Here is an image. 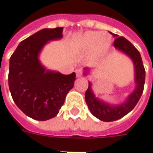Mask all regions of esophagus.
Wrapping results in <instances>:
<instances>
[{
  "label": "esophagus",
  "mask_w": 153,
  "mask_h": 153,
  "mask_svg": "<svg viewBox=\"0 0 153 153\" xmlns=\"http://www.w3.org/2000/svg\"><path fill=\"white\" fill-rule=\"evenodd\" d=\"M76 76H77V77L82 76V70H80V69H76Z\"/></svg>",
  "instance_id": "1"
}]
</instances>
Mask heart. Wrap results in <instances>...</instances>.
Segmentation results:
<instances>
[{
	"label": "heart",
	"mask_w": 153,
	"mask_h": 153,
	"mask_svg": "<svg viewBox=\"0 0 153 153\" xmlns=\"http://www.w3.org/2000/svg\"><path fill=\"white\" fill-rule=\"evenodd\" d=\"M111 45V38L107 33L87 31L71 45L72 51L78 54L88 53V61L96 63L105 55Z\"/></svg>",
	"instance_id": "b5f03b06"
}]
</instances>
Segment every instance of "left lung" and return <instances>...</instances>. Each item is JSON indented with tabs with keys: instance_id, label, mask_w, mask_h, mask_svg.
Masks as SVG:
<instances>
[{
	"instance_id": "left-lung-1",
	"label": "left lung",
	"mask_w": 153,
	"mask_h": 153,
	"mask_svg": "<svg viewBox=\"0 0 153 153\" xmlns=\"http://www.w3.org/2000/svg\"><path fill=\"white\" fill-rule=\"evenodd\" d=\"M115 38L114 46L117 50L120 51L133 61L134 67V82L135 88L134 91L128 95L127 99L120 104H109L103 100L96 97L92 90V83L89 81L88 89L85 93V102L87 104L91 113L100 120L105 122L115 121L125 116L136 106L143 94L145 83V69L142 61L140 53L128 39L123 37H119L115 33H111ZM84 76L90 73L91 69L84 68Z\"/></svg>"
}]
</instances>
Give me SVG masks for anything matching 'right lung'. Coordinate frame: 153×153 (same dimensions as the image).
Returning a JSON list of instances; mask_svg holds the SVG:
<instances>
[{"label":"right lung","instance_id":"obj_1","mask_svg":"<svg viewBox=\"0 0 153 153\" xmlns=\"http://www.w3.org/2000/svg\"><path fill=\"white\" fill-rule=\"evenodd\" d=\"M62 27L43 29L20 42L10 58V91L23 113L45 121L57 115L76 80V74L48 70L39 54L49 41L61 39Z\"/></svg>","mask_w":153,"mask_h":153}]
</instances>
